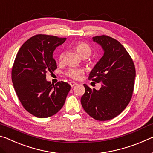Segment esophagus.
<instances>
[{"label": "esophagus", "instance_id": "obj_1", "mask_svg": "<svg viewBox=\"0 0 153 153\" xmlns=\"http://www.w3.org/2000/svg\"><path fill=\"white\" fill-rule=\"evenodd\" d=\"M69 84H70V86H71V87H73V86H76V85H77V83L76 82H69Z\"/></svg>", "mask_w": 153, "mask_h": 153}]
</instances>
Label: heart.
I'll use <instances>...</instances> for the list:
<instances>
[{"instance_id": "heart-1", "label": "heart", "mask_w": 153, "mask_h": 153, "mask_svg": "<svg viewBox=\"0 0 153 153\" xmlns=\"http://www.w3.org/2000/svg\"><path fill=\"white\" fill-rule=\"evenodd\" d=\"M76 48L77 50V53H78L82 57V56H87V57H88L92 53L91 48L90 47V46L88 45L86 43H84V42L77 43L76 46ZM63 53H61L60 56H59V59H61L63 58ZM82 73H83L82 69H69V71H68V76L74 79H77Z\"/></svg>"}]
</instances>
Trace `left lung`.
<instances>
[{
	"mask_svg": "<svg viewBox=\"0 0 153 153\" xmlns=\"http://www.w3.org/2000/svg\"><path fill=\"white\" fill-rule=\"evenodd\" d=\"M94 42L104 54L89 74V79L101 84L97 90L84 84L81 98L84 111L98 121H107L122 112L132 96L136 70L134 62L123 45L107 36H95Z\"/></svg>",
	"mask_w": 153,
	"mask_h": 153,
	"instance_id": "left-lung-1",
	"label": "left lung"
}]
</instances>
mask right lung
Returning a JSON list of instances; mask_svg holds the SVG:
<instances>
[{"label": "right lung", "mask_w": 153, "mask_h": 153, "mask_svg": "<svg viewBox=\"0 0 153 153\" xmlns=\"http://www.w3.org/2000/svg\"><path fill=\"white\" fill-rule=\"evenodd\" d=\"M67 38L38 34L24 43L17 54L11 77L23 107L39 118L49 117L63 107L71 86L67 82L55 85L46 79L47 72L56 69L53 52Z\"/></svg>", "instance_id": "right-lung-1"}]
</instances>
